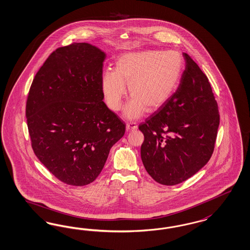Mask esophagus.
Masks as SVG:
<instances>
[{
  "label": "esophagus",
  "instance_id": "obj_1",
  "mask_svg": "<svg viewBox=\"0 0 250 250\" xmlns=\"http://www.w3.org/2000/svg\"><path fill=\"white\" fill-rule=\"evenodd\" d=\"M137 129V124L135 122H129L126 124V129L127 130H133V129Z\"/></svg>",
  "mask_w": 250,
  "mask_h": 250
}]
</instances>
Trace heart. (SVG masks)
<instances>
[{
	"mask_svg": "<svg viewBox=\"0 0 250 250\" xmlns=\"http://www.w3.org/2000/svg\"><path fill=\"white\" fill-rule=\"evenodd\" d=\"M184 61L177 50H143L121 55L115 71L104 73L101 86L105 103L119 111L128 83L131 98L126 105L127 119H137L147 108L154 111L165 105L177 90Z\"/></svg>",
	"mask_w": 250,
	"mask_h": 250,
	"instance_id": "heart-1",
	"label": "heart"
}]
</instances>
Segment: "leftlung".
<instances>
[{"label":"left lung","instance_id":"left-lung-1","mask_svg":"<svg viewBox=\"0 0 250 250\" xmlns=\"http://www.w3.org/2000/svg\"><path fill=\"white\" fill-rule=\"evenodd\" d=\"M183 56L186 68L177 91L139 125L145 169L162 185H177L202 169L213 153L220 123L207 76L187 53Z\"/></svg>","mask_w":250,"mask_h":250}]
</instances>
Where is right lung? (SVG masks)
<instances>
[{
	"instance_id": "1",
	"label": "right lung",
	"mask_w": 250,
	"mask_h": 250,
	"mask_svg": "<svg viewBox=\"0 0 250 250\" xmlns=\"http://www.w3.org/2000/svg\"><path fill=\"white\" fill-rule=\"evenodd\" d=\"M105 52L88 43L53 51L33 80L25 117L33 151L65 184L92 183L126 126L103 102Z\"/></svg>"
}]
</instances>
